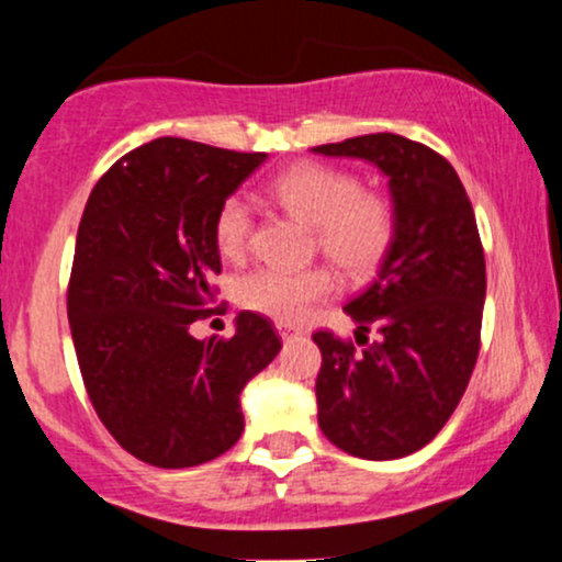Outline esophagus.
Here are the masks:
<instances>
[{
    "label": "esophagus",
    "instance_id": "34e87169",
    "mask_svg": "<svg viewBox=\"0 0 562 562\" xmlns=\"http://www.w3.org/2000/svg\"><path fill=\"white\" fill-rule=\"evenodd\" d=\"M277 333H280V338H290L293 333H299V325H293V322H277Z\"/></svg>",
    "mask_w": 562,
    "mask_h": 562
}]
</instances>
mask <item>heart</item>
Instances as JSON below:
<instances>
[{
    "mask_svg": "<svg viewBox=\"0 0 562 562\" xmlns=\"http://www.w3.org/2000/svg\"><path fill=\"white\" fill-rule=\"evenodd\" d=\"M269 192L282 209L317 229V245L346 280H367L389 256L396 240V211L380 192L362 190L353 173L319 164H299L277 173ZM254 216L240 195L218 209L214 240L224 259H240L248 250ZM335 290L327 269L263 267L237 282V301L250 312L277 322H299L317 301Z\"/></svg>",
    "mask_w": 562,
    "mask_h": 562,
    "instance_id": "1",
    "label": "heart"
}]
</instances>
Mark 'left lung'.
<instances>
[{
    "label": "left lung",
    "instance_id": "8db88e82",
    "mask_svg": "<svg viewBox=\"0 0 562 562\" xmlns=\"http://www.w3.org/2000/svg\"><path fill=\"white\" fill-rule=\"evenodd\" d=\"M314 153L375 166L396 211V240L378 277L344 308L363 348L314 335L317 420L348 454L398 460L447 425L479 359L486 261L473 205L447 158L398 134H364Z\"/></svg>",
    "mask_w": 562,
    "mask_h": 562
}]
</instances>
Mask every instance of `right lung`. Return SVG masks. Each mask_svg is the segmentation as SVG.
<instances>
[{"mask_svg": "<svg viewBox=\"0 0 562 562\" xmlns=\"http://www.w3.org/2000/svg\"><path fill=\"white\" fill-rule=\"evenodd\" d=\"M267 160L160 137L102 173L83 209L68 322L89 398L128 454L195 468L243 436L240 393L280 353L272 322L237 314L229 340L190 325L214 303L222 203Z\"/></svg>", "mask_w": 562, "mask_h": 562, "instance_id": "right-lung-1", "label": "right lung"}]
</instances>
